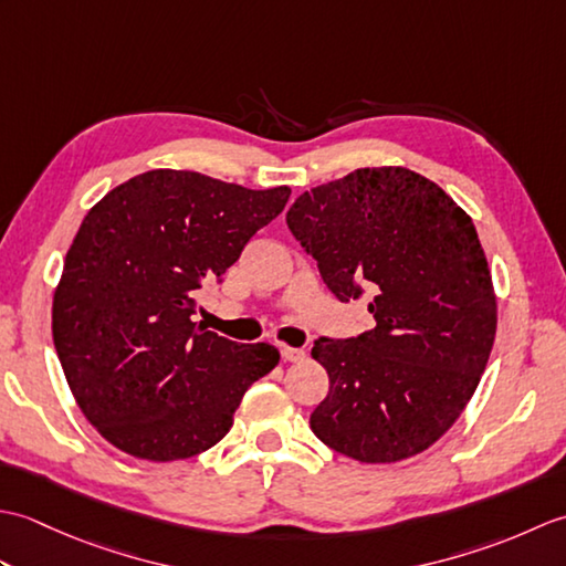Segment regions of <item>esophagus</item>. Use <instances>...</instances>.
I'll return each instance as SVG.
<instances>
[{
	"mask_svg": "<svg viewBox=\"0 0 566 566\" xmlns=\"http://www.w3.org/2000/svg\"><path fill=\"white\" fill-rule=\"evenodd\" d=\"M280 355H282L284 363H298V359H304L306 353L302 350V347H282Z\"/></svg>",
	"mask_w": 566,
	"mask_h": 566,
	"instance_id": "esophagus-1",
	"label": "esophagus"
}]
</instances>
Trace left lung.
Listing matches in <instances>:
<instances>
[{"label":"left lung","mask_w":566,"mask_h":566,"mask_svg":"<svg viewBox=\"0 0 566 566\" xmlns=\"http://www.w3.org/2000/svg\"><path fill=\"white\" fill-rule=\"evenodd\" d=\"M286 226L338 302L369 296L375 328L318 338L331 387L311 430L357 462L428 450L476 391L496 335V296L472 219L406 167H363L314 187Z\"/></svg>","instance_id":"1"}]
</instances>
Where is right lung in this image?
<instances>
[{
	"label": "right lung",
	"mask_w": 566,
	"mask_h": 566,
	"mask_svg": "<svg viewBox=\"0 0 566 566\" xmlns=\"http://www.w3.org/2000/svg\"><path fill=\"white\" fill-rule=\"evenodd\" d=\"M290 187L150 170L84 216L53 296V343L82 413L114 448L175 462L213 448L280 363L197 326V294L282 213Z\"/></svg>",
	"instance_id": "add662e5"
}]
</instances>
